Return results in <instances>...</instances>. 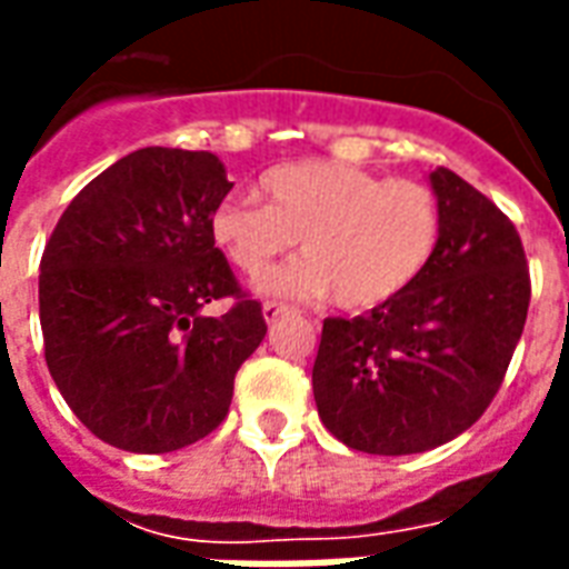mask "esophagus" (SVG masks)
Here are the masks:
<instances>
[{
	"label": "esophagus",
	"mask_w": 569,
	"mask_h": 569,
	"mask_svg": "<svg viewBox=\"0 0 569 569\" xmlns=\"http://www.w3.org/2000/svg\"><path fill=\"white\" fill-rule=\"evenodd\" d=\"M286 313H292V307L277 305V301H264V305H262V317H264V322H277V319L286 317Z\"/></svg>",
	"instance_id": "obj_1"
}]
</instances>
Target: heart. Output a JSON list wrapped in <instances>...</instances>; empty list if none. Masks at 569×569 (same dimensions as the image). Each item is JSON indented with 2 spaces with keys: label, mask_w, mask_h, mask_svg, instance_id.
<instances>
[{
  "label": "heart",
  "mask_w": 569,
  "mask_h": 569,
  "mask_svg": "<svg viewBox=\"0 0 569 569\" xmlns=\"http://www.w3.org/2000/svg\"><path fill=\"white\" fill-rule=\"evenodd\" d=\"M264 204L226 199L210 241L247 277H262L301 241L305 259L264 277V296L326 298L370 310L419 280L443 238V208L419 180L377 178L331 159L286 162L259 178Z\"/></svg>",
  "instance_id": "obj_1"
}]
</instances>
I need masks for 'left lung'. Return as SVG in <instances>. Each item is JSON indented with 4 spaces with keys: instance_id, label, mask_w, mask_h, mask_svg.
<instances>
[{
    "instance_id": "left-lung-1",
    "label": "left lung",
    "mask_w": 569,
    "mask_h": 569,
    "mask_svg": "<svg viewBox=\"0 0 569 569\" xmlns=\"http://www.w3.org/2000/svg\"><path fill=\"white\" fill-rule=\"evenodd\" d=\"M443 238L425 273L365 317L322 322L313 398L340 443L413 456L486 413L531 305L516 226L449 168L428 174Z\"/></svg>"
}]
</instances>
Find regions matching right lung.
I'll return each mask as SVG.
<instances>
[{
    "label": "right lung",
    "mask_w": 569,
    "mask_h": 569,
    "mask_svg": "<svg viewBox=\"0 0 569 569\" xmlns=\"http://www.w3.org/2000/svg\"><path fill=\"white\" fill-rule=\"evenodd\" d=\"M208 150L144 147L71 199L38 273L44 359L57 389L104 443L162 456L226 419L234 373L262 343V305L210 241L229 196ZM220 297L236 305L201 318Z\"/></svg>",
    "instance_id": "right-lung-1"
}]
</instances>
